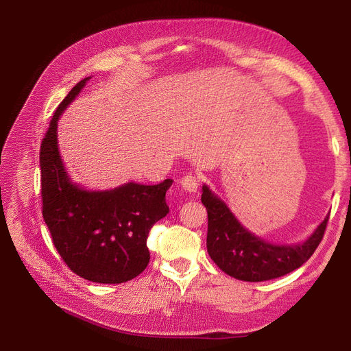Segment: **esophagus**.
<instances>
[{
    "label": "esophagus",
    "mask_w": 351,
    "mask_h": 351,
    "mask_svg": "<svg viewBox=\"0 0 351 351\" xmlns=\"http://www.w3.org/2000/svg\"><path fill=\"white\" fill-rule=\"evenodd\" d=\"M180 184H182V187L186 190V192H190V193H195L197 192L199 189V177L196 174H186L182 182H180Z\"/></svg>",
    "instance_id": "1"
}]
</instances>
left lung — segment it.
Here are the masks:
<instances>
[{"instance_id":"1","label":"left lung","mask_w":351,"mask_h":351,"mask_svg":"<svg viewBox=\"0 0 351 351\" xmlns=\"http://www.w3.org/2000/svg\"><path fill=\"white\" fill-rule=\"evenodd\" d=\"M202 190V204L208 210V253L230 277L250 282L282 277L300 268L324 239L329 215L304 243L293 246L268 243L244 228L206 186Z\"/></svg>"}]
</instances>
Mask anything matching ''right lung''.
Instances as JSON below:
<instances>
[{
	"instance_id": "add662e5",
	"label": "right lung",
	"mask_w": 351,
	"mask_h": 351,
	"mask_svg": "<svg viewBox=\"0 0 351 351\" xmlns=\"http://www.w3.org/2000/svg\"><path fill=\"white\" fill-rule=\"evenodd\" d=\"M89 79L62 99L42 139V215L57 252L74 274L93 282L121 284L149 263L146 240L155 222L168 214L165 193L173 180L155 186L127 183L107 192H88L70 182L58 152L57 121Z\"/></svg>"
}]
</instances>
